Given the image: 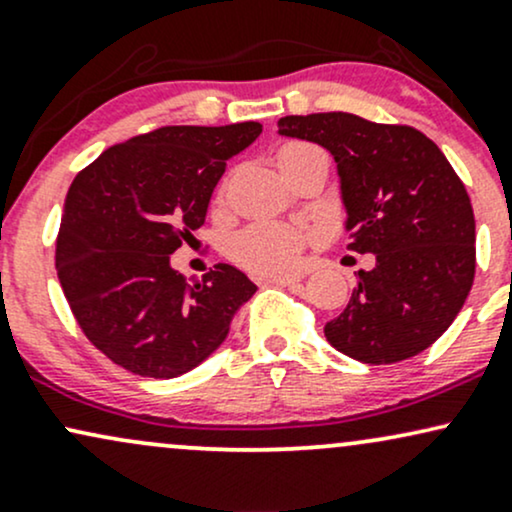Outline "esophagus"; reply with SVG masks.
<instances>
[{
    "mask_svg": "<svg viewBox=\"0 0 512 512\" xmlns=\"http://www.w3.org/2000/svg\"><path fill=\"white\" fill-rule=\"evenodd\" d=\"M301 276H269V284L274 286H296Z\"/></svg>",
    "mask_w": 512,
    "mask_h": 512,
    "instance_id": "obj_1",
    "label": "esophagus"
}]
</instances>
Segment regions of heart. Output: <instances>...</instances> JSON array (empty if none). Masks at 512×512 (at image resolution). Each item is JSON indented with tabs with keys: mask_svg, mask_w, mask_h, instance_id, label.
I'll list each match as a JSON object with an SVG mask.
<instances>
[{
	"mask_svg": "<svg viewBox=\"0 0 512 512\" xmlns=\"http://www.w3.org/2000/svg\"><path fill=\"white\" fill-rule=\"evenodd\" d=\"M310 158H325L327 154L315 144L291 142L284 144L276 154L281 173L301 166ZM305 245V233L301 228L289 226L279 221H260L243 228L228 243L231 260L248 269L252 274H284L291 272L301 260V250Z\"/></svg>",
	"mask_w": 512,
	"mask_h": 512,
	"instance_id": "1",
	"label": "heart"
}]
</instances>
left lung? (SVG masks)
Returning a JSON list of instances; mask_svg holds the SVG:
<instances>
[{"label": "left lung", "instance_id": "obj_1", "mask_svg": "<svg viewBox=\"0 0 512 512\" xmlns=\"http://www.w3.org/2000/svg\"><path fill=\"white\" fill-rule=\"evenodd\" d=\"M279 134L334 156L346 248L375 255L327 342L370 366L421 354L462 310L477 267L472 202L448 158L419 129L351 113L281 117Z\"/></svg>", "mask_w": 512, "mask_h": 512}]
</instances>
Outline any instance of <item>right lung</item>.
I'll list each match as a JSON object with an SVG mask.
<instances>
[{"label":"right lung","instance_id":"add662e5","mask_svg":"<svg viewBox=\"0 0 512 512\" xmlns=\"http://www.w3.org/2000/svg\"><path fill=\"white\" fill-rule=\"evenodd\" d=\"M260 122L158 127L76 175L57 236V276L88 342L142 378H178L223 344L257 286L231 264L187 281L170 255L207 219L226 161Z\"/></svg>","mask_w":512,"mask_h":512}]
</instances>
